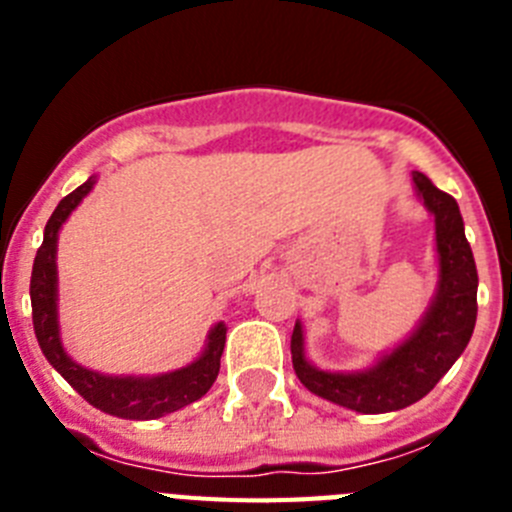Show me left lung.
Segmentation results:
<instances>
[{"mask_svg":"<svg viewBox=\"0 0 512 512\" xmlns=\"http://www.w3.org/2000/svg\"><path fill=\"white\" fill-rule=\"evenodd\" d=\"M418 197L436 220L438 289L408 341L364 372H323L305 359L302 325L292 330V366L312 395L364 415L392 413L425 397L464 354L477 323V266L456 200L420 171Z\"/></svg>","mask_w":512,"mask_h":512,"instance_id":"8db88e82","label":"left lung"}]
</instances>
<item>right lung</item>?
I'll use <instances>...</instances> for the list:
<instances>
[{
	"instance_id": "1",
	"label": "right lung",
	"mask_w": 512,
	"mask_h": 512,
	"mask_svg": "<svg viewBox=\"0 0 512 512\" xmlns=\"http://www.w3.org/2000/svg\"><path fill=\"white\" fill-rule=\"evenodd\" d=\"M94 176L66 194L53 210L51 220L45 223L43 246L38 248L30 277V302H33V328L40 343V351L66 382L79 392L89 405L115 418L153 420L182 410L189 402L207 395L212 382L220 372V356L225 348V323H217L207 336L202 356L176 372L158 374V377H110L76 364L63 351L58 336V271H56V243L58 230L66 217L79 207V202L92 192Z\"/></svg>"
}]
</instances>
